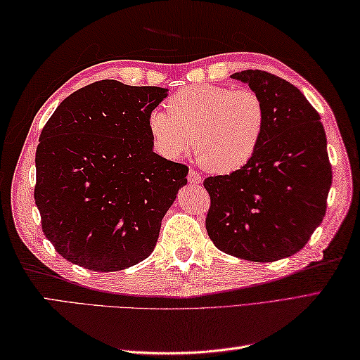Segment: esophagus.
Returning <instances> with one entry per match:
<instances>
[{
    "label": "esophagus",
    "instance_id": "obj_1",
    "mask_svg": "<svg viewBox=\"0 0 360 360\" xmlns=\"http://www.w3.org/2000/svg\"><path fill=\"white\" fill-rule=\"evenodd\" d=\"M187 179H188V182H192V184H200V182L202 181V178H201V174L198 173V172H195L193 168H190V172H188V176H187Z\"/></svg>",
    "mask_w": 360,
    "mask_h": 360
}]
</instances>
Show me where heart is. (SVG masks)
<instances>
[{
  "mask_svg": "<svg viewBox=\"0 0 360 360\" xmlns=\"http://www.w3.org/2000/svg\"><path fill=\"white\" fill-rule=\"evenodd\" d=\"M153 111L148 129L160 155L176 159L192 147L204 168L227 174L254 158L266 128V106L254 89L219 85L186 88Z\"/></svg>",
  "mask_w": 360,
  "mask_h": 360,
  "instance_id": "obj_1",
  "label": "heart"
}]
</instances>
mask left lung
<instances>
[{"label": "left lung", "mask_w": 360, "mask_h": 360, "mask_svg": "<svg viewBox=\"0 0 360 360\" xmlns=\"http://www.w3.org/2000/svg\"><path fill=\"white\" fill-rule=\"evenodd\" d=\"M266 106L254 158L231 174L209 176L205 229L224 254L277 262L304 248L326 212L333 170L319 112L298 88L259 70L235 72Z\"/></svg>", "instance_id": "8db88e82"}]
</instances>
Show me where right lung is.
Here are the masks:
<instances>
[{
  "instance_id": "1",
  "label": "right lung",
  "mask_w": 360,
  "mask_h": 360,
  "mask_svg": "<svg viewBox=\"0 0 360 360\" xmlns=\"http://www.w3.org/2000/svg\"><path fill=\"white\" fill-rule=\"evenodd\" d=\"M158 86L101 80L58 105L35 153V204L41 229L68 262L97 272L141 263L188 167L153 151Z\"/></svg>"
}]
</instances>
